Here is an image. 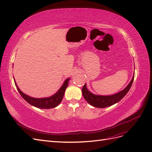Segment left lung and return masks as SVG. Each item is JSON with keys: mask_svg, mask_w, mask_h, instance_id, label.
<instances>
[{"mask_svg": "<svg viewBox=\"0 0 152 152\" xmlns=\"http://www.w3.org/2000/svg\"><path fill=\"white\" fill-rule=\"evenodd\" d=\"M133 79H134V75H133L132 77V80L125 88H124L123 90L121 91V92L116 94L108 96L96 95L93 94L88 90V89L86 87V83L82 89V95L84 97V99H86V100L88 103V104L95 107L105 108L107 107H110L118 102L120 100H122L126 95V94L128 93L133 83Z\"/></svg>", "mask_w": 152, "mask_h": 152, "instance_id": "left-lung-1", "label": "left lung"}]
</instances>
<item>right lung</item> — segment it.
Instances as JSON below:
<instances>
[{
    "label": "right lung",
    "mask_w": 152,
    "mask_h": 152,
    "mask_svg": "<svg viewBox=\"0 0 152 152\" xmlns=\"http://www.w3.org/2000/svg\"><path fill=\"white\" fill-rule=\"evenodd\" d=\"M70 78L66 79L64 84L62 85V86L60 87V88L58 90V92L53 95L50 97H47V98H41V99L33 98V97L29 96L26 95L25 94H23L22 91H20L19 87H17L15 80L14 82H15V84L17 90L19 91V92L20 93L21 96L23 97V99L27 102H28L29 104L39 108L48 109V108H52L56 107L60 104V103L62 102L64 95L65 91L69 85L68 82Z\"/></svg>",
    "instance_id": "1"
}]
</instances>
